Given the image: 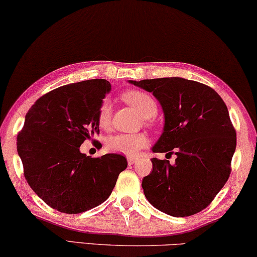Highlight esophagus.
<instances>
[{
  "mask_svg": "<svg viewBox=\"0 0 257 257\" xmlns=\"http://www.w3.org/2000/svg\"><path fill=\"white\" fill-rule=\"evenodd\" d=\"M136 160H137V158H135V157H130V158H128V165H129V166L134 165V164H135Z\"/></svg>",
  "mask_w": 257,
  "mask_h": 257,
  "instance_id": "34e87169",
  "label": "esophagus"
}]
</instances>
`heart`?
I'll return each mask as SVG.
<instances>
[{"mask_svg":"<svg viewBox=\"0 0 257 257\" xmlns=\"http://www.w3.org/2000/svg\"><path fill=\"white\" fill-rule=\"evenodd\" d=\"M122 98L136 109L145 119H151L157 114V103L149 93L143 91H128L122 95ZM112 105L104 100L98 109V124L101 129H107L111 123ZM149 144V137L145 134H117L107 138L106 149L109 152L120 153L124 156H136L142 149Z\"/></svg>","mask_w":257,"mask_h":257,"instance_id":"b5f03b06","label":"heart"}]
</instances>
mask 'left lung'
Wrapping results in <instances>:
<instances>
[{
	"instance_id": "1",
	"label": "left lung",
	"mask_w": 257,
	"mask_h": 257,
	"mask_svg": "<svg viewBox=\"0 0 257 257\" xmlns=\"http://www.w3.org/2000/svg\"><path fill=\"white\" fill-rule=\"evenodd\" d=\"M152 92L165 115L152 151L176 154L174 165L152 159V173L142 187L149 202L175 217L205 209L225 185L237 135L221 96L206 84L183 77L133 81Z\"/></svg>"
}]
</instances>
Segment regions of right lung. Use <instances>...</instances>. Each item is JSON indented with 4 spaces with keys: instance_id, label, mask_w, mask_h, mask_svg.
<instances>
[{
    "instance_id": "right-lung-1",
    "label": "right lung",
    "mask_w": 257,
    "mask_h": 257,
    "mask_svg": "<svg viewBox=\"0 0 257 257\" xmlns=\"http://www.w3.org/2000/svg\"><path fill=\"white\" fill-rule=\"evenodd\" d=\"M109 91L104 79L63 85L40 97L26 114L17 151L27 183L51 208L80 214L100 205L127 168L121 154L90 158L80 151L99 134L98 109Z\"/></svg>"
}]
</instances>
